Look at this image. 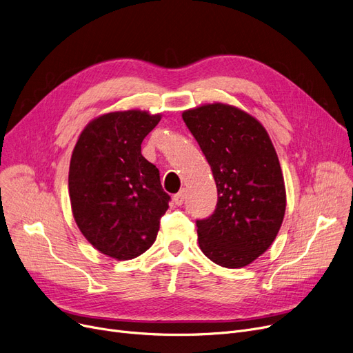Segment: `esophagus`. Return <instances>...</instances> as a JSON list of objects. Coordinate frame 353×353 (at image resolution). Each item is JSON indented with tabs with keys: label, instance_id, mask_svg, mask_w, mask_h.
Instances as JSON below:
<instances>
[{
	"label": "esophagus",
	"instance_id": "obj_1",
	"mask_svg": "<svg viewBox=\"0 0 353 353\" xmlns=\"http://www.w3.org/2000/svg\"><path fill=\"white\" fill-rule=\"evenodd\" d=\"M184 200H186V190H180L177 194L173 196V201L176 203L177 206H181Z\"/></svg>",
	"mask_w": 353,
	"mask_h": 353
}]
</instances>
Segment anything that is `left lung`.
<instances>
[{"label":"left lung","instance_id":"1","mask_svg":"<svg viewBox=\"0 0 353 353\" xmlns=\"http://www.w3.org/2000/svg\"><path fill=\"white\" fill-rule=\"evenodd\" d=\"M181 116L217 188L216 210L196 221L199 246L216 265L248 266L270 248L286 210L283 174L272 140L253 116L229 104H205Z\"/></svg>","mask_w":353,"mask_h":353}]
</instances>
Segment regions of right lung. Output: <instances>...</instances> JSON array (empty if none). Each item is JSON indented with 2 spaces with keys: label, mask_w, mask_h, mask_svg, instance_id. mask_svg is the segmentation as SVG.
Segmentation results:
<instances>
[{
  "label": "right lung",
  "mask_w": 353,
  "mask_h": 353,
  "mask_svg": "<svg viewBox=\"0 0 353 353\" xmlns=\"http://www.w3.org/2000/svg\"><path fill=\"white\" fill-rule=\"evenodd\" d=\"M160 119L141 110L103 114L84 127L71 154L74 220L92 246L117 261L150 248L169 209L159 169L141 154L144 137Z\"/></svg>",
  "instance_id": "1"
}]
</instances>
